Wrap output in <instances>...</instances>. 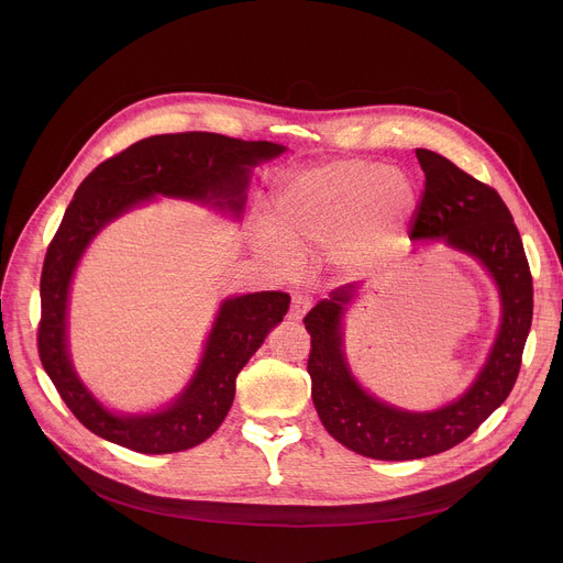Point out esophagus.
Segmentation results:
<instances>
[{"instance_id":"obj_1","label":"esophagus","mask_w":563,"mask_h":563,"mask_svg":"<svg viewBox=\"0 0 563 563\" xmlns=\"http://www.w3.org/2000/svg\"><path fill=\"white\" fill-rule=\"evenodd\" d=\"M311 307V298L309 296H305V294H294L291 296V305H289V320H300L305 313H307V309Z\"/></svg>"}]
</instances>
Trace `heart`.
I'll use <instances>...</instances> for the list:
<instances>
[{"label":"heart","instance_id":"1","mask_svg":"<svg viewBox=\"0 0 563 563\" xmlns=\"http://www.w3.org/2000/svg\"><path fill=\"white\" fill-rule=\"evenodd\" d=\"M415 207L417 191L404 174L372 159H339L291 176L272 222L291 252H330L345 276H367L398 252ZM274 256L291 261L280 247Z\"/></svg>","mask_w":563,"mask_h":563}]
</instances>
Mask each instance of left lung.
<instances>
[{
    "label": "left lung",
    "instance_id": "left-lung-1",
    "mask_svg": "<svg viewBox=\"0 0 563 563\" xmlns=\"http://www.w3.org/2000/svg\"><path fill=\"white\" fill-rule=\"evenodd\" d=\"M426 189L410 220L412 240H445L481 261L501 291L504 320L490 358L474 385L437 412H404L369 396L343 356L341 316L356 298L347 283L330 291L305 318L311 336L307 372L311 398L325 430L356 454L412 461L465 441L512 391L532 325V274L519 229L501 196L459 169L448 157L417 148Z\"/></svg>",
    "mask_w": 563,
    "mask_h": 563
}]
</instances>
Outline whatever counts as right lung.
<instances>
[{
	"label": "right lung",
	"instance_id": "1",
	"mask_svg": "<svg viewBox=\"0 0 563 563\" xmlns=\"http://www.w3.org/2000/svg\"><path fill=\"white\" fill-rule=\"evenodd\" d=\"M283 151L285 146L274 142H245L205 131L151 135L104 159L77 187L42 267L37 352L66 408L87 430L142 454H169L200 445L220 428L233 404L238 372L287 313L289 294L256 291L224 300L198 372L176 404L157 415L115 417L70 367L68 285L93 235L126 209L163 194L240 213L250 169Z\"/></svg>",
	"mask_w": 563,
	"mask_h": 563
}]
</instances>
